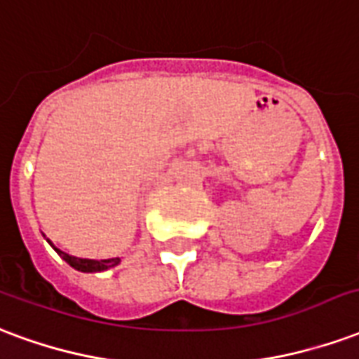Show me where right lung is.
Listing matches in <instances>:
<instances>
[{"label":"right lung","mask_w":359,"mask_h":359,"mask_svg":"<svg viewBox=\"0 0 359 359\" xmlns=\"http://www.w3.org/2000/svg\"><path fill=\"white\" fill-rule=\"evenodd\" d=\"M49 243H51V241H49ZM51 247H53V243H51ZM55 250H57L59 256L65 258L72 268L78 269V271H103V269L114 268V266L120 262V258H109V260H88V258H76V256L67 255V252H62V250H59V248H55Z\"/></svg>","instance_id":"add662e5"}]
</instances>
